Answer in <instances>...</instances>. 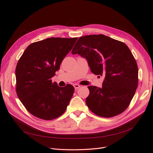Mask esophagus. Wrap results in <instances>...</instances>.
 Wrapping results in <instances>:
<instances>
[{
  "label": "esophagus",
  "mask_w": 153,
  "mask_h": 153,
  "mask_svg": "<svg viewBox=\"0 0 153 153\" xmlns=\"http://www.w3.org/2000/svg\"><path fill=\"white\" fill-rule=\"evenodd\" d=\"M73 87H75V90H77L78 89H79V88L80 87V85H78V84H73Z\"/></svg>",
  "instance_id": "1"
}]
</instances>
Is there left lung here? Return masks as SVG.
Returning <instances> with one entry per match:
<instances>
[{
	"label": "left lung",
	"mask_w": 153,
	"mask_h": 153,
	"mask_svg": "<svg viewBox=\"0 0 153 153\" xmlns=\"http://www.w3.org/2000/svg\"><path fill=\"white\" fill-rule=\"evenodd\" d=\"M71 53L85 58L94 75L105 76L102 87H88L85 102L89 108L103 117L123 112L138 82L137 64L128 46L103 34L87 35L78 39Z\"/></svg>",
	"instance_id": "8db88e82"
}]
</instances>
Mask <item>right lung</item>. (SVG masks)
Segmentation results:
<instances>
[{"label":"right lung","mask_w":153,"mask_h":153,"mask_svg":"<svg viewBox=\"0 0 153 153\" xmlns=\"http://www.w3.org/2000/svg\"><path fill=\"white\" fill-rule=\"evenodd\" d=\"M77 38H50L28 46L18 61L16 91L22 104L34 116L52 120L62 115L75 89L59 87L52 78Z\"/></svg>","instance_id":"1"}]
</instances>
